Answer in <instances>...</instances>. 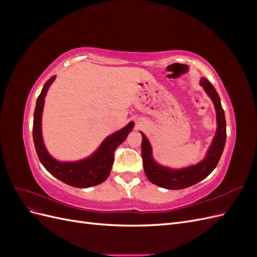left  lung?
Masks as SVG:
<instances>
[{"label":"left lung","mask_w":257,"mask_h":257,"mask_svg":"<svg viewBox=\"0 0 257 257\" xmlns=\"http://www.w3.org/2000/svg\"><path fill=\"white\" fill-rule=\"evenodd\" d=\"M200 85L205 89L206 93L214 104L217 123L215 136L203 161L199 162L196 165L181 169H172L159 165L152 158V148L149 141L142 133V157L146 176L153 184H157L161 186V188H165L168 190H181L189 188V186L193 184H196L211 174L221 159L225 142H226V120H225V113L221 105L220 96L217 94L213 85L206 78L200 79Z\"/></svg>","instance_id":"left-lung-1"}]
</instances>
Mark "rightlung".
<instances>
[{
	"instance_id": "right-lung-1",
	"label": "right lung",
	"mask_w": 257,
	"mask_h": 257,
	"mask_svg": "<svg viewBox=\"0 0 257 257\" xmlns=\"http://www.w3.org/2000/svg\"><path fill=\"white\" fill-rule=\"evenodd\" d=\"M54 78L56 76H52L45 83L36 100L33 121V141L37 157L44 167L62 182L75 188H90L104 182L109 176L113 164L114 150L125 141L134 126V122H130L125 127L108 136L98 149L88 159L78 162H59L54 160L46 149L42 136V113L45 96Z\"/></svg>"
}]
</instances>
